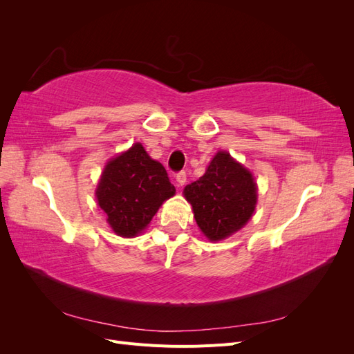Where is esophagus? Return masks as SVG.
Wrapping results in <instances>:
<instances>
[{"label": "esophagus", "mask_w": 354, "mask_h": 354, "mask_svg": "<svg viewBox=\"0 0 354 354\" xmlns=\"http://www.w3.org/2000/svg\"><path fill=\"white\" fill-rule=\"evenodd\" d=\"M176 183H177V187L183 186L186 183V173H185V171H180V173L176 174Z\"/></svg>", "instance_id": "esophagus-1"}]
</instances>
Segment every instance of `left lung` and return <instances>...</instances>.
Instances as JSON below:
<instances>
[{"label":"left lung","mask_w":354,"mask_h":354,"mask_svg":"<svg viewBox=\"0 0 354 354\" xmlns=\"http://www.w3.org/2000/svg\"><path fill=\"white\" fill-rule=\"evenodd\" d=\"M201 232L217 242L242 229L252 217L257 183L252 174L230 153L218 152L205 174L185 187Z\"/></svg>","instance_id":"1"}]
</instances>
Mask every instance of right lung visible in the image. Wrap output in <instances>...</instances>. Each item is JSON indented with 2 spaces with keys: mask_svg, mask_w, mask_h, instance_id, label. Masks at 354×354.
Wrapping results in <instances>:
<instances>
[{
  "mask_svg": "<svg viewBox=\"0 0 354 354\" xmlns=\"http://www.w3.org/2000/svg\"><path fill=\"white\" fill-rule=\"evenodd\" d=\"M174 194L165 168L147 155L142 143L112 158L95 189L109 226L122 238L142 233L164 201Z\"/></svg>",
  "mask_w": 354,
  "mask_h": 354,
  "instance_id": "right-lung-1",
  "label": "right lung"
}]
</instances>
